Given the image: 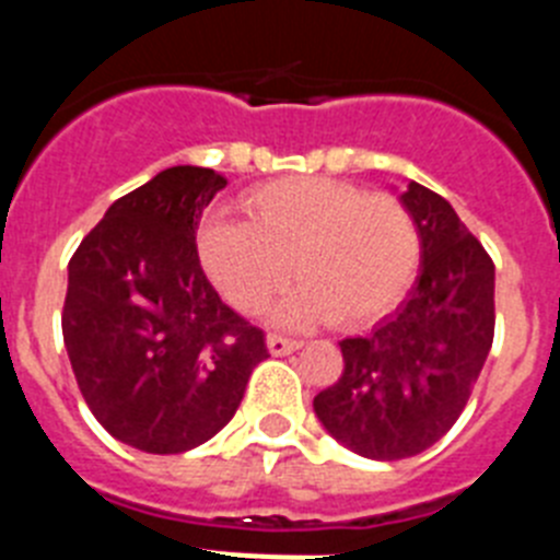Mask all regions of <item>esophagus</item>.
<instances>
[{"instance_id":"esophagus-1","label":"esophagus","mask_w":560,"mask_h":560,"mask_svg":"<svg viewBox=\"0 0 560 560\" xmlns=\"http://www.w3.org/2000/svg\"><path fill=\"white\" fill-rule=\"evenodd\" d=\"M266 348H269L271 355H289V353H294V350L303 348V341H300V339H289V336L271 334L269 339H266Z\"/></svg>"}]
</instances>
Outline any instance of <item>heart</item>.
I'll list each match as a JSON object with an SVG mask.
<instances>
[{
    "instance_id": "heart-1",
    "label": "heart",
    "mask_w": 560,
    "mask_h": 560,
    "mask_svg": "<svg viewBox=\"0 0 560 560\" xmlns=\"http://www.w3.org/2000/svg\"><path fill=\"white\" fill-rule=\"evenodd\" d=\"M246 221H210L199 249L207 271L235 308L255 314L283 289L275 323L359 328L407 294L420 266L412 210L387 192L323 176H291L246 196Z\"/></svg>"
}]
</instances>
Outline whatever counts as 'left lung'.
Masks as SVG:
<instances>
[{"label": "left lung", "mask_w": 560, "mask_h": 560, "mask_svg": "<svg viewBox=\"0 0 560 560\" xmlns=\"http://www.w3.org/2000/svg\"><path fill=\"white\" fill-rule=\"evenodd\" d=\"M400 201L420 230V275L373 334L341 339L339 381L314 398L341 446L404 459L438 443L465 409L493 345V260L454 207L409 182Z\"/></svg>", "instance_id": "8db88e82"}]
</instances>
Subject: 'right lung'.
Here are the masks:
<instances>
[{"label":"right lung","mask_w":560,"mask_h":560,"mask_svg":"<svg viewBox=\"0 0 560 560\" xmlns=\"http://www.w3.org/2000/svg\"><path fill=\"white\" fill-rule=\"evenodd\" d=\"M226 179L176 165L114 201L69 260L63 345L112 438L182 454L219 434L269 355L199 264L201 212Z\"/></svg>","instance_id":"1"}]
</instances>
